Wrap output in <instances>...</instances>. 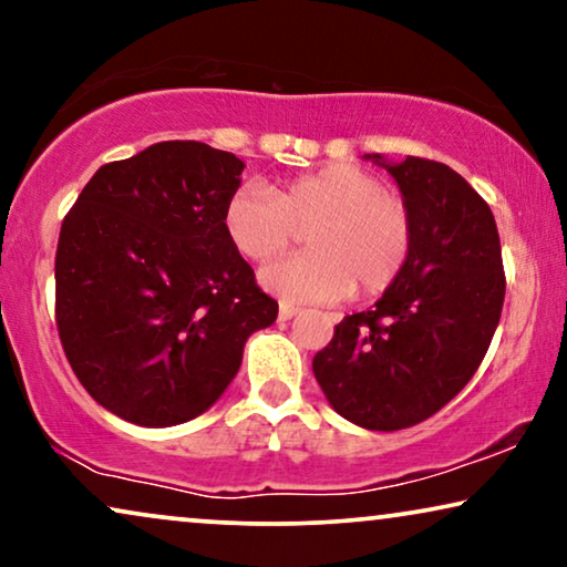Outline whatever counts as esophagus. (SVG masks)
Instances as JSON below:
<instances>
[{"label": "esophagus", "instance_id": "obj_1", "mask_svg": "<svg viewBox=\"0 0 567 567\" xmlns=\"http://www.w3.org/2000/svg\"><path fill=\"white\" fill-rule=\"evenodd\" d=\"M297 312H299V307L289 305V301H281V305H278V320H291Z\"/></svg>", "mask_w": 567, "mask_h": 567}]
</instances>
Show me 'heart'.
<instances>
[{
    "label": "heart",
    "mask_w": 567,
    "mask_h": 567,
    "mask_svg": "<svg viewBox=\"0 0 567 567\" xmlns=\"http://www.w3.org/2000/svg\"><path fill=\"white\" fill-rule=\"evenodd\" d=\"M305 231L309 252L270 262L260 286L284 301L328 305L355 291L377 297L398 281L413 250V214L382 177L336 162L268 190L245 183L224 206V231L247 260L262 262Z\"/></svg>",
    "instance_id": "b5f03b06"
}]
</instances>
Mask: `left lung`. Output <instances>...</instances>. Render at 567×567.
<instances>
[{
	"mask_svg": "<svg viewBox=\"0 0 567 567\" xmlns=\"http://www.w3.org/2000/svg\"><path fill=\"white\" fill-rule=\"evenodd\" d=\"M413 214V250L374 309L348 315L312 369L336 413L400 431L464 390L498 328L506 274L491 206L449 165L386 162Z\"/></svg>",
	"mask_w": 567,
	"mask_h": 567,
	"instance_id": "1",
	"label": "left lung"
}]
</instances>
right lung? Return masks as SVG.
Segmentation results:
<instances>
[{"label":"right lung","mask_w":567,"mask_h":567,"mask_svg":"<svg viewBox=\"0 0 567 567\" xmlns=\"http://www.w3.org/2000/svg\"><path fill=\"white\" fill-rule=\"evenodd\" d=\"M245 162L159 142L92 175L61 221L56 328L76 379L123 421L167 429L214 405L278 301L224 231Z\"/></svg>","instance_id":"right-lung-1"}]
</instances>
